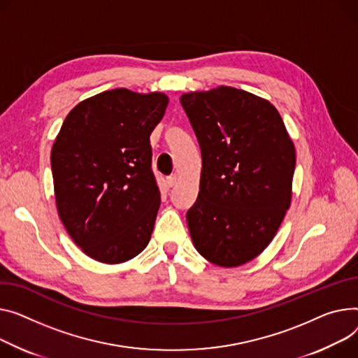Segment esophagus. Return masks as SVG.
Instances as JSON below:
<instances>
[{
    "label": "esophagus",
    "instance_id": "1",
    "mask_svg": "<svg viewBox=\"0 0 358 358\" xmlns=\"http://www.w3.org/2000/svg\"><path fill=\"white\" fill-rule=\"evenodd\" d=\"M177 181H178V176L177 174H173V176H170L169 178H166V184H169L170 187H174L177 184Z\"/></svg>",
    "mask_w": 358,
    "mask_h": 358
}]
</instances>
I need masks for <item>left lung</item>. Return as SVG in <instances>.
Listing matches in <instances>:
<instances>
[{"mask_svg":"<svg viewBox=\"0 0 358 358\" xmlns=\"http://www.w3.org/2000/svg\"><path fill=\"white\" fill-rule=\"evenodd\" d=\"M201 148L200 192L187 211L197 252L236 268L264 252L292 199L295 145L276 108L230 86L181 94Z\"/></svg>","mask_w":358,"mask_h":358,"instance_id":"left-lung-1","label":"left lung"}]
</instances>
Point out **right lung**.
I'll return each mask as SVG.
<instances>
[{
  "mask_svg": "<svg viewBox=\"0 0 358 358\" xmlns=\"http://www.w3.org/2000/svg\"><path fill=\"white\" fill-rule=\"evenodd\" d=\"M169 96L125 87L94 94L69 112L52 148L59 217L85 255L115 265L151 239L161 203L150 135Z\"/></svg>",
  "mask_w": 358,
  "mask_h": 358,
  "instance_id": "obj_1",
  "label": "right lung"
}]
</instances>
